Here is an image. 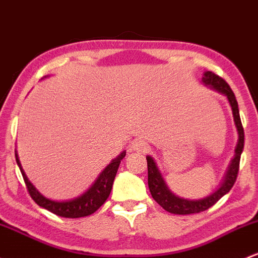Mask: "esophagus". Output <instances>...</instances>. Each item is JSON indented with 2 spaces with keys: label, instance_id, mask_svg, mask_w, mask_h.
<instances>
[{
  "label": "esophagus",
  "instance_id": "34e87169",
  "mask_svg": "<svg viewBox=\"0 0 258 258\" xmlns=\"http://www.w3.org/2000/svg\"><path fill=\"white\" fill-rule=\"evenodd\" d=\"M131 150L136 152H146L148 150V145L146 141L141 140V138H136V140L131 143Z\"/></svg>",
  "mask_w": 258,
  "mask_h": 258
}]
</instances>
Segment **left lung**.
I'll list each match as a JSON object with an SVG mask.
<instances>
[{"instance_id":"left-lung-1","label":"left lung","mask_w":258,"mask_h":258,"mask_svg":"<svg viewBox=\"0 0 258 258\" xmlns=\"http://www.w3.org/2000/svg\"><path fill=\"white\" fill-rule=\"evenodd\" d=\"M203 84L205 86H209L213 90L218 91L226 96L230 106L232 110V116H234L235 126H236L238 140L236 148H235V156L230 162L229 168L226 170L224 179L219 185V188L215 191H213L208 197L202 198V199H185L175 195L168 188L164 178L162 177V173L159 170L156 161L151 156H147V167H148V188L152 194V198L161 205L164 210L169 211L172 214L177 215H188V214H197L207 210L210 207H213L216 202L221 199L225 194L230 191V189L234 186L236 181L238 165H240L241 153L243 151V141H245V135H243V127L241 123L240 112H238V105L236 101L235 94L232 93L231 88L222 78L214 74L213 72H205L203 74Z\"/></svg>"}]
</instances>
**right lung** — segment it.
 <instances>
[{
    "label": "right lung",
    "mask_w": 258,
    "mask_h": 258,
    "mask_svg": "<svg viewBox=\"0 0 258 258\" xmlns=\"http://www.w3.org/2000/svg\"><path fill=\"white\" fill-rule=\"evenodd\" d=\"M126 156V151L121 152L115 159L110 162V164L100 173L99 177L96 178V180L94 181L93 185L88 189L86 191H84L83 194L79 197L74 198V199L69 200H51L49 198H45L44 195H42L39 191L37 190L36 186L29 181V179L27 178L26 173H24L23 168H22L20 158H18V154L16 152V161H17L18 167H20L22 175H23L24 183H26L27 189H28L29 195L32 197V199L37 203L39 207L47 209L50 213L55 214V215L61 216V218H84V216H88L94 214L108 198V195L111 193V189H112L113 180H115L116 173H117L118 165H120L121 161Z\"/></svg>",
    "instance_id": "add662e5"
}]
</instances>
